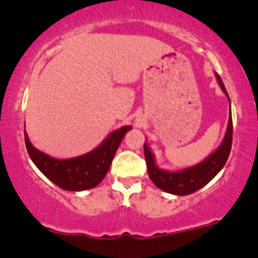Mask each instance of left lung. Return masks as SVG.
<instances>
[{"instance_id": "8db88e82", "label": "left lung", "mask_w": 258, "mask_h": 258, "mask_svg": "<svg viewBox=\"0 0 258 258\" xmlns=\"http://www.w3.org/2000/svg\"><path fill=\"white\" fill-rule=\"evenodd\" d=\"M216 80L219 86L221 88L223 94L227 96L225 85H223L221 78L218 73H215ZM232 136H233V125H232V113H231V102H229V117L226 130L225 137L222 142L209 156L206 157L200 163L194 166L185 167L181 169H162L157 166L156 157L150 147L148 145V141L145 139L144 143V155L147 160L148 172L151 181L154 182L160 190L167 194L176 195V196H185V195L194 194L195 191L206 186L208 182L218 175V173L223 168L226 161H227L232 147Z\"/></svg>"}]
</instances>
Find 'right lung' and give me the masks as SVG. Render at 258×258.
Instances as JSON below:
<instances>
[{
	"label": "right lung",
	"instance_id": "obj_1",
	"mask_svg": "<svg viewBox=\"0 0 258 258\" xmlns=\"http://www.w3.org/2000/svg\"><path fill=\"white\" fill-rule=\"evenodd\" d=\"M132 126H122L110 132L94 150L71 157L55 159L33 147L25 131V144L32 162L40 172L58 187L66 191H85L94 188L109 170L121 141Z\"/></svg>",
	"mask_w": 258,
	"mask_h": 258
}]
</instances>
